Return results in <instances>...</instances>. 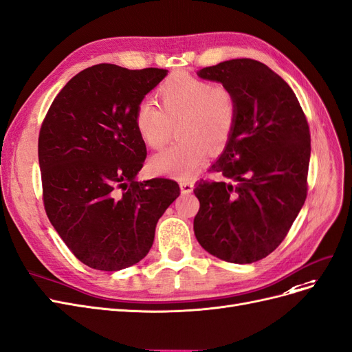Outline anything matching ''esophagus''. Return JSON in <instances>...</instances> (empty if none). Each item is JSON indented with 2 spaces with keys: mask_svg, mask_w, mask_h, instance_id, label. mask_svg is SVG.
I'll return each mask as SVG.
<instances>
[{
  "mask_svg": "<svg viewBox=\"0 0 352 352\" xmlns=\"http://www.w3.org/2000/svg\"><path fill=\"white\" fill-rule=\"evenodd\" d=\"M179 185H180V192L182 193H190L193 190V184L190 180H186V179L180 180Z\"/></svg>",
  "mask_w": 352,
  "mask_h": 352,
  "instance_id": "34e87169",
  "label": "esophagus"
}]
</instances>
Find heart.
Returning a JSON list of instances; mask_svg holds the SVG:
<instances>
[{
    "label": "heart",
    "instance_id": "obj_1",
    "mask_svg": "<svg viewBox=\"0 0 352 352\" xmlns=\"http://www.w3.org/2000/svg\"><path fill=\"white\" fill-rule=\"evenodd\" d=\"M157 99L141 100L134 113L140 138L147 147L160 150L177 124L180 137L150 160L157 175L190 177L207 159L208 148L218 151L232 138L237 119L234 94L223 84H211L195 76L180 72L164 80L157 89Z\"/></svg>",
    "mask_w": 352,
    "mask_h": 352
}]
</instances>
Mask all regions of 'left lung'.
Here are the masks:
<instances>
[{"label":"left lung","mask_w":352,"mask_h":352,"mask_svg":"<svg viewBox=\"0 0 352 352\" xmlns=\"http://www.w3.org/2000/svg\"><path fill=\"white\" fill-rule=\"evenodd\" d=\"M204 80L232 90L237 119L232 138L197 182L199 245L232 263H252L285 239L307 197L310 131L292 87L259 60L241 58L202 68Z\"/></svg>","instance_id":"8db88e82"}]
</instances>
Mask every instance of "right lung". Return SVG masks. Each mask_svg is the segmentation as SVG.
Wrapping results in <instances>:
<instances>
[{"instance_id":"right-lung-1","label":"right lung","mask_w":352,"mask_h":352,"mask_svg":"<svg viewBox=\"0 0 352 352\" xmlns=\"http://www.w3.org/2000/svg\"><path fill=\"white\" fill-rule=\"evenodd\" d=\"M167 69L98 64L58 93L39 132V166L47 218L84 265L119 271L153 246L159 218L179 195L175 180L138 182L147 148L137 104Z\"/></svg>"}]
</instances>
